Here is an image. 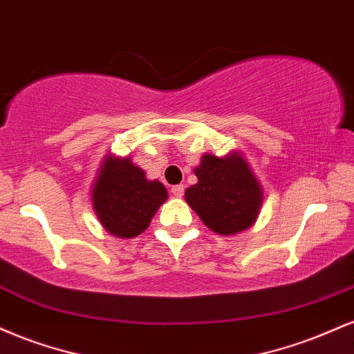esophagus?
Returning a JSON list of instances; mask_svg holds the SVG:
<instances>
[{"mask_svg":"<svg viewBox=\"0 0 354 354\" xmlns=\"http://www.w3.org/2000/svg\"><path fill=\"white\" fill-rule=\"evenodd\" d=\"M184 190H185V187L182 184L172 187V194L176 195V197H182V195H184Z\"/></svg>","mask_w":354,"mask_h":354,"instance_id":"obj_1","label":"esophagus"}]
</instances>
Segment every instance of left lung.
<instances>
[{"instance_id":"8db88e82","label":"left lung","mask_w":354,"mask_h":354,"mask_svg":"<svg viewBox=\"0 0 354 354\" xmlns=\"http://www.w3.org/2000/svg\"><path fill=\"white\" fill-rule=\"evenodd\" d=\"M195 176L198 182L185 190V202L210 230L234 235L253 225L263 192L242 153H205Z\"/></svg>"}]
</instances>
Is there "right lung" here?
I'll use <instances>...</instances> for the list:
<instances>
[{
	"instance_id": "right-lung-1",
	"label": "right lung",
	"mask_w": 354,
	"mask_h": 354,
	"mask_svg": "<svg viewBox=\"0 0 354 354\" xmlns=\"http://www.w3.org/2000/svg\"><path fill=\"white\" fill-rule=\"evenodd\" d=\"M167 197L164 184L147 180L129 157L107 156L93 187V209L111 235L134 239L149 227Z\"/></svg>"
}]
</instances>
